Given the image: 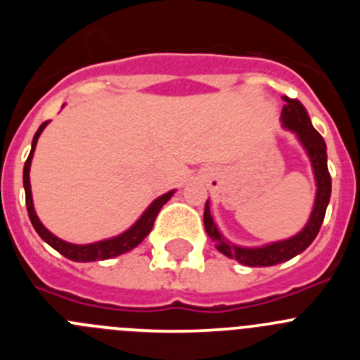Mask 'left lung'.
<instances>
[{"label": "left lung", "mask_w": 360, "mask_h": 360, "mask_svg": "<svg viewBox=\"0 0 360 360\" xmlns=\"http://www.w3.org/2000/svg\"><path fill=\"white\" fill-rule=\"evenodd\" d=\"M283 101L287 103L281 111L283 128L295 133L297 141L301 142L308 158H310L314 176H316V202H314V209H311V214L308 218L307 225L295 236L288 238V240L276 241V243L263 245V247H238V245L225 240L221 236V232L218 231L214 218L211 214L209 200L205 203V211H203V225H205L207 236L214 241L216 249L227 257H234L238 263L247 266L278 265V263L288 262L294 256L303 252L304 249H308L311 241L316 240L321 225H323L326 207H328L330 202V195H332V178H330L328 164H326V144H324V139L311 126L307 110H304V106L299 103L297 98L283 97Z\"/></svg>", "instance_id": "1"}]
</instances>
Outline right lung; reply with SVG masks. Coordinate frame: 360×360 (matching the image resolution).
Segmentation results:
<instances>
[{"label": "right lung", "mask_w": 360, "mask_h": 360, "mask_svg": "<svg viewBox=\"0 0 360 360\" xmlns=\"http://www.w3.org/2000/svg\"><path fill=\"white\" fill-rule=\"evenodd\" d=\"M46 122H43L39 126V129L34 135V141H32V149L30 155H28L27 162H25L23 167V186H25V196H27V211H28V218H30L32 225L36 229V232L43 238L50 247L57 250L59 254H63L65 257L72 259V262H98V259H110V257L120 256L124 252H129L131 249H135L136 245L141 243L146 236H148L149 232H151L153 224H155V218L160 212V209L164 207V203L174 195V191H169V193H165V195L158 196L155 202L149 205L148 209L144 211V214L141 218L136 219L135 224L128 229V231H124L122 234L115 238H110V240H103L97 241V243H88V245H75V243H68V241L61 240V238L53 236L52 232L49 229L44 227L43 224L37 218L36 211H34V203H32V191H30V164H32V157H34V151H36V144L39 135L43 133V129L46 128Z\"/></svg>", "instance_id": "obj_1"}]
</instances>
